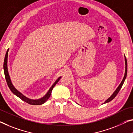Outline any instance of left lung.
Returning <instances> with one entry per match:
<instances>
[{"mask_svg":"<svg viewBox=\"0 0 133 133\" xmlns=\"http://www.w3.org/2000/svg\"><path fill=\"white\" fill-rule=\"evenodd\" d=\"M125 74H124V78L122 79V80L121 81V83H120V84L119 85V86L117 87V89L115 90V91H114L113 93V94L111 96V97L108 98V99L105 102H104L103 103H108V102H109L110 101H111L112 100H113L114 98L116 97V96L117 95V94L119 92L120 89H121V87L122 86V85H123V84L124 83V81H125V79L127 77V59L125 56Z\"/></svg>","mask_w":133,"mask_h":133,"instance_id":"1","label":"left lung"}]
</instances>
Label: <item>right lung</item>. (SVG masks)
Instances as JSON below:
<instances>
[{
    "label": "right lung",
    "instance_id": "right-lung-1",
    "mask_svg": "<svg viewBox=\"0 0 133 133\" xmlns=\"http://www.w3.org/2000/svg\"><path fill=\"white\" fill-rule=\"evenodd\" d=\"M8 52H9V49L7 50V52L6 53L5 55V59H4V63H3V70H4V74H5V78H6V81L8 85L9 88L11 90V91L13 93L14 95H15L17 96L18 97H19L20 99H22V101H24V102H26V103L30 104V105H42L45 103V102L48 101V99L50 97L51 93H52V91L54 87H55V85L56 84L59 80L61 79V77H59V78L56 79V81L54 83V84L52 85V87L50 88V89L49 90V91H48L45 95L43 97L40 98V99H29V98L26 97L25 96L22 95V94L19 92V91L17 90V89H15V87L14 86V85L12 84V83L11 82V78H10V76L9 74V72H8Z\"/></svg>",
    "mask_w": 133,
    "mask_h": 133
}]
</instances>
